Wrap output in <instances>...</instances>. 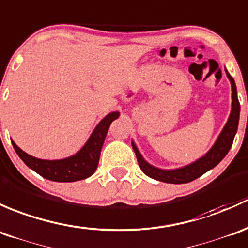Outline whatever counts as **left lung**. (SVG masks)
Instances as JSON below:
<instances>
[{"instance_id":"8db88e82","label":"left lung","mask_w":248,"mask_h":248,"mask_svg":"<svg viewBox=\"0 0 248 248\" xmlns=\"http://www.w3.org/2000/svg\"><path fill=\"white\" fill-rule=\"evenodd\" d=\"M227 76L231 80L232 83V98H233V103H232V112L229 116L228 122H227L226 126L222 130L221 135L218 136L217 141H216L214 147L206 153L205 156L201 157L196 162L191 163V165L186 166V167L179 168V170H165L155 168L150 166L143 160V157L137 150L136 145L132 143V148L136 154L137 162H139L140 167L143 170L145 175L156 179L163 183H170V184H185L190 183V181L197 179L204 173L208 172L209 170L215 167L222 161L224 156L228 154L229 149H231L232 144H233L234 136L236 134L239 125V116H240V103L238 99V94H236V86L234 82V78H232L231 74L227 71Z\"/></svg>"}]
</instances>
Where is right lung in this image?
Masks as SVG:
<instances>
[{
  "label": "right lung",
  "instance_id": "right-lung-1",
  "mask_svg": "<svg viewBox=\"0 0 248 248\" xmlns=\"http://www.w3.org/2000/svg\"><path fill=\"white\" fill-rule=\"evenodd\" d=\"M118 112H112L107 114L95 127L85 147L78 154L68 159L56 160V161L40 160L22 152L14 142H12L13 147L20 159L26 163L31 170L37 172L45 179L60 181V183H71V181L86 179L95 172L101 148H103L109 125L114 119L118 118Z\"/></svg>",
  "mask_w": 248,
  "mask_h": 248
}]
</instances>
